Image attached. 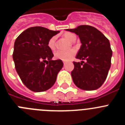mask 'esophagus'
I'll return each mask as SVG.
<instances>
[{
    "mask_svg": "<svg viewBox=\"0 0 125 125\" xmlns=\"http://www.w3.org/2000/svg\"><path fill=\"white\" fill-rule=\"evenodd\" d=\"M63 63H64V65H65L66 64V61H63Z\"/></svg>",
    "mask_w": 125,
    "mask_h": 125,
    "instance_id": "obj_1",
    "label": "esophagus"
}]
</instances>
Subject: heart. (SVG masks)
I'll use <instances>...</instances> for the list:
<instances>
[{
    "label": "heart",
    "instance_id": "obj_1",
    "mask_svg": "<svg viewBox=\"0 0 125 125\" xmlns=\"http://www.w3.org/2000/svg\"><path fill=\"white\" fill-rule=\"evenodd\" d=\"M64 36L69 41H74L76 39L74 34L70 32H66L64 34ZM56 36H53L49 39V41L47 42V46L51 50H54L56 48ZM76 54L75 49H70L68 51H57L54 52V57L57 59L64 61H68L72 59L74 55Z\"/></svg>",
    "mask_w": 125,
    "mask_h": 125
}]
</instances>
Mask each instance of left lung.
<instances>
[{
	"instance_id": "1",
	"label": "left lung",
	"mask_w": 125,
	"mask_h": 125,
	"mask_svg": "<svg viewBox=\"0 0 125 125\" xmlns=\"http://www.w3.org/2000/svg\"><path fill=\"white\" fill-rule=\"evenodd\" d=\"M66 30L77 34L82 44L76 58L83 61L73 62L74 68L71 76L74 83L86 91L98 89L106 79L111 66L112 51L110 41L91 25H82ZM83 60L87 61L86 63Z\"/></svg>"
}]
</instances>
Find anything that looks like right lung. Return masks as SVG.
<instances>
[{
	"instance_id": "1",
	"label": "right lung",
	"mask_w": 125,
	"mask_h": 125,
	"mask_svg": "<svg viewBox=\"0 0 125 125\" xmlns=\"http://www.w3.org/2000/svg\"><path fill=\"white\" fill-rule=\"evenodd\" d=\"M59 31L42 27L28 28L20 34L14 43L13 60L20 78L28 89L34 92L45 91L55 83L63 66L47 46L51 37Z\"/></svg>"
}]
</instances>
